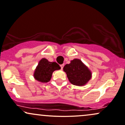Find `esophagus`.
<instances>
[{"instance_id": "1", "label": "esophagus", "mask_w": 125, "mask_h": 125, "mask_svg": "<svg viewBox=\"0 0 125 125\" xmlns=\"http://www.w3.org/2000/svg\"><path fill=\"white\" fill-rule=\"evenodd\" d=\"M64 64H61V65H60V67H61V69L62 70L63 67H64Z\"/></svg>"}]
</instances>
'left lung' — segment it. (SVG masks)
Here are the masks:
<instances>
[{"label":"left lung","instance_id":"obj_1","mask_svg":"<svg viewBox=\"0 0 125 125\" xmlns=\"http://www.w3.org/2000/svg\"><path fill=\"white\" fill-rule=\"evenodd\" d=\"M72 84L82 86L86 84L92 78V72L79 59H74L63 68Z\"/></svg>","mask_w":125,"mask_h":125}]
</instances>
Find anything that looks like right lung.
<instances>
[{
  "instance_id": "1",
  "label": "right lung",
  "mask_w": 125,
  "mask_h": 125,
  "mask_svg": "<svg viewBox=\"0 0 125 125\" xmlns=\"http://www.w3.org/2000/svg\"><path fill=\"white\" fill-rule=\"evenodd\" d=\"M61 69L60 65L55 62H50L45 58L40 60L33 74L35 79L41 83L50 81L52 73L55 70Z\"/></svg>"
}]
</instances>
